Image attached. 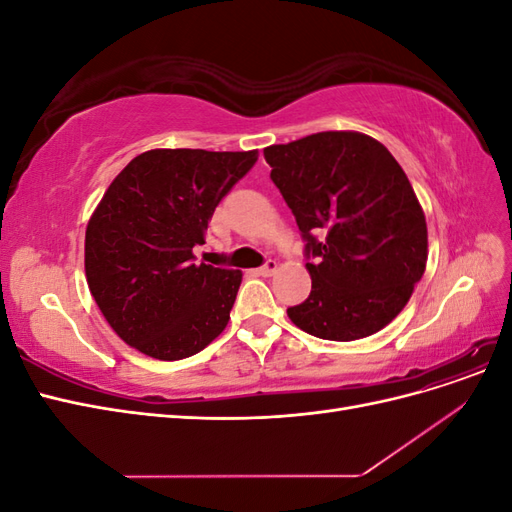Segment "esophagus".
<instances>
[{"mask_svg": "<svg viewBox=\"0 0 512 512\" xmlns=\"http://www.w3.org/2000/svg\"><path fill=\"white\" fill-rule=\"evenodd\" d=\"M275 271H277V262H275L273 258H269V260L265 262V265H262L256 273H258V275H262V277H269V275H273Z\"/></svg>", "mask_w": 512, "mask_h": 512, "instance_id": "34e87169", "label": "esophagus"}]
</instances>
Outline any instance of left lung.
<instances>
[{
    "instance_id": "1",
    "label": "left lung",
    "mask_w": 512,
    "mask_h": 512,
    "mask_svg": "<svg viewBox=\"0 0 512 512\" xmlns=\"http://www.w3.org/2000/svg\"><path fill=\"white\" fill-rule=\"evenodd\" d=\"M265 160L312 258V292L288 318L331 342L384 329L427 265L425 213L404 168L376 138L350 130L271 145Z\"/></svg>"
}]
</instances>
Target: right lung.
Wrapping results in <instances>:
<instances>
[{
    "label": "right lung",
    "instance_id": "add662e5",
    "mask_svg": "<svg viewBox=\"0 0 512 512\" xmlns=\"http://www.w3.org/2000/svg\"><path fill=\"white\" fill-rule=\"evenodd\" d=\"M258 151L151 149L108 185L85 232V275L111 329L147 356L179 361L230 320L241 271L192 252Z\"/></svg>",
    "mask_w": 512,
    "mask_h": 512
}]
</instances>
